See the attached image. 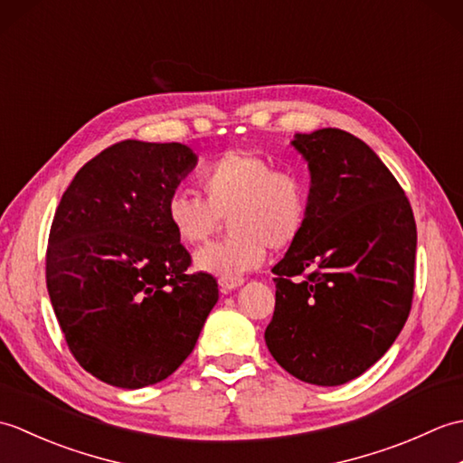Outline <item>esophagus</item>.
I'll list each match as a JSON object with an SVG mask.
<instances>
[{"label":"esophagus","mask_w":463,"mask_h":463,"mask_svg":"<svg viewBox=\"0 0 463 463\" xmlns=\"http://www.w3.org/2000/svg\"><path fill=\"white\" fill-rule=\"evenodd\" d=\"M242 282H244V279H241V277H239V279H221V280H219L222 290H234V288H239Z\"/></svg>","instance_id":"1"}]
</instances>
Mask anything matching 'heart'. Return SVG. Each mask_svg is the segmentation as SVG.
I'll return each instance as SVG.
<instances>
[{"label":"heart","instance_id":"heart-1","mask_svg":"<svg viewBox=\"0 0 463 463\" xmlns=\"http://www.w3.org/2000/svg\"><path fill=\"white\" fill-rule=\"evenodd\" d=\"M199 183L206 201L176 191L166 201V219L179 241L193 247L209 241L229 219V237L194 254L204 272L239 279L260 267L267 247H290L307 226V179L294 169H274L267 156L229 151L206 166Z\"/></svg>","mask_w":463,"mask_h":463}]
</instances>
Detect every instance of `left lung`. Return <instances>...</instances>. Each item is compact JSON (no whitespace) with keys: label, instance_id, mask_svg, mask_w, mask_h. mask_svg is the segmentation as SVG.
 Returning a JSON list of instances; mask_svg holds the SVG:
<instances>
[{"label":"left lung","instance_id":"8db88e82","mask_svg":"<svg viewBox=\"0 0 463 463\" xmlns=\"http://www.w3.org/2000/svg\"><path fill=\"white\" fill-rule=\"evenodd\" d=\"M308 163L307 226L272 269L277 304L264 340L302 382L340 386L376 364L414 297L416 221L370 146L342 129L294 135Z\"/></svg>","mask_w":463,"mask_h":463}]
</instances>
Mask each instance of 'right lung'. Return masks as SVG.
<instances>
[{"label": "right lung", "mask_w": 463, "mask_h": 463, "mask_svg": "<svg viewBox=\"0 0 463 463\" xmlns=\"http://www.w3.org/2000/svg\"><path fill=\"white\" fill-rule=\"evenodd\" d=\"M196 165L181 143L127 139L85 163L49 232L45 279L69 350L105 383L169 378L219 300L171 229L166 201Z\"/></svg>", "instance_id": "1"}]
</instances>
